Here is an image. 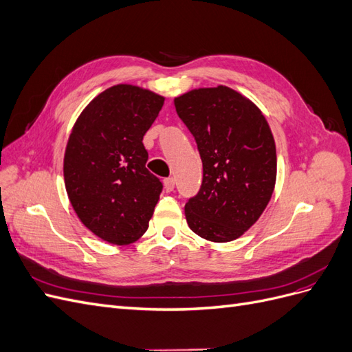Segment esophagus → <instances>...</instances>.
Wrapping results in <instances>:
<instances>
[{"mask_svg": "<svg viewBox=\"0 0 352 352\" xmlns=\"http://www.w3.org/2000/svg\"><path fill=\"white\" fill-rule=\"evenodd\" d=\"M164 189L167 190V192H172V190L175 189V177L164 179Z\"/></svg>", "mask_w": 352, "mask_h": 352, "instance_id": "obj_1", "label": "esophagus"}]
</instances>
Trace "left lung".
Listing matches in <instances>:
<instances>
[{"instance_id":"8db88e82","label":"left lung","mask_w":352,"mask_h":352,"mask_svg":"<svg viewBox=\"0 0 352 352\" xmlns=\"http://www.w3.org/2000/svg\"><path fill=\"white\" fill-rule=\"evenodd\" d=\"M202 162L199 192L185 206L188 226L211 242L238 239L260 219L276 184V145L261 110L219 85L175 98Z\"/></svg>"}]
</instances>
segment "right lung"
Here are the masks:
<instances>
[{"mask_svg":"<svg viewBox=\"0 0 352 352\" xmlns=\"http://www.w3.org/2000/svg\"><path fill=\"white\" fill-rule=\"evenodd\" d=\"M164 97L135 85L98 94L74 123L65 164L66 190L80 221L113 245H129L148 229L163 184L145 167L142 144Z\"/></svg>","mask_w":352,"mask_h":352,"instance_id":"add662e5","label":"right lung"}]
</instances>
